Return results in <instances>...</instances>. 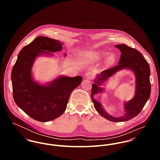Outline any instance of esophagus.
<instances>
[{"label": "esophagus", "instance_id": "1", "mask_svg": "<svg viewBox=\"0 0 160 160\" xmlns=\"http://www.w3.org/2000/svg\"><path fill=\"white\" fill-rule=\"evenodd\" d=\"M93 74L91 72H87L86 74H85V77L86 78H89V79H92L93 78Z\"/></svg>", "mask_w": 160, "mask_h": 160}]
</instances>
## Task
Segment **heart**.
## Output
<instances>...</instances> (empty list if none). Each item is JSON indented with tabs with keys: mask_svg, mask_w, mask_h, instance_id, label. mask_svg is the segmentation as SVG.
<instances>
[{
	"mask_svg": "<svg viewBox=\"0 0 160 160\" xmlns=\"http://www.w3.org/2000/svg\"><path fill=\"white\" fill-rule=\"evenodd\" d=\"M105 53H93V55L94 56L96 57V58H100V57H103L104 55H105ZM114 60V57L113 55H110L108 57H107V62L108 63H112V62H113V61Z\"/></svg>",
	"mask_w": 160,
	"mask_h": 160,
	"instance_id": "b5f03b06",
	"label": "heart"
}]
</instances>
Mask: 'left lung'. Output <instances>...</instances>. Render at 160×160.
<instances>
[{"mask_svg":"<svg viewBox=\"0 0 160 160\" xmlns=\"http://www.w3.org/2000/svg\"><path fill=\"white\" fill-rule=\"evenodd\" d=\"M116 47L121 52L119 65L102 72L98 81H95V84H92L91 98L95 110L102 116L111 121L122 122L131 119L139 114L149 99L151 93L150 69L148 63L137 49L126 44L116 45ZM126 68L132 69L136 74L137 84L136 95L131 101L125 104L126 113L121 117H113L103 110L101 104L93 98V96L101 91V88L98 87V85L105 81L117 70Z\"/></svg>","mask_w":160,"mask_h":160,"instance_id":"obj_1","label":"left lung"}]
</instances>
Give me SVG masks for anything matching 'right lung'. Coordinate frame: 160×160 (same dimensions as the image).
Segmentation results:
<instances>
[{"instance_id":"1","label":"right lung","mask_w":160,"mask_h":160,"mask_svg":"<svg viewBox=\"0 0 160 160\" xmlns=\"http://www.w3.org/2000/svg\"><path fill=\"white\" fill-rule=\"evenodd\" d=\"M62 44L53 39L36 38L20 50L12 71L13 97L16 104L31 118L40 122L52 121L63 114L71 93L82 79L81 76H60L47 86L33 81L31 67L36 57L41 53L60 51Z\"/></svg>"}]
</instances>
